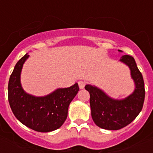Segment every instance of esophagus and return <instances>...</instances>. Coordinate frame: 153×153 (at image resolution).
<instances>
[{
    "mask_svg": "<svg viewBox=\"0 0 153 153\" xmlns=\"http://www.w3.org/2000/svg\"><path fill=\"white\" fill-rule=\"evenodd\" d=\"M78 83H79V89H83L84 86H85V85H86V82L83 81H79Z\"/></svg>",
    "mask_w": 153,
    "mask_h": 153,
    "instance_id": "34e87169",
    "label": "esophagus"
}]
</instances>
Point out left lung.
I'll use <instances>...</instances> for the list:
<instances>
[{
	"label": "left lung",
	"instance_id": "left-lung-1",
	"mask_svg": "<svg viewBox=\"0 0 153 153\" xmlns=\"http://www.w3.org/2000/svg\"><path fill=\"white\" fill-rule=\"evenodd\" d=\"M118 51L121 52V50ZM128 66L135 89L122 99L109 97L102 89L87 84L85 89L90 93L91 116L96 126L107 130H118L130 124L140 114L145 101V83L135 59L130 55H122L119 60Z\"/></svg>",
	"mask_w": 153,
	"mask_h": 153
}]
</instances>
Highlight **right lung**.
I'll use <instances>...</instances> for the list:
<instances>
[{
  "instance_id": "obj_1",
  "label": "right lung",
  "mask_w": 153,
  "mask_h": 153,
  "mask_svg": "<svg viewBox=\"0 0 153 153\" xmlns=\"http://www.w3.org/2000/svg\"><path fill=\"white\" fill-rule=\"evenodd\" d=\"M26 54L16 64L8 81V102L13 114L23 125L40 133H48L62 126L70 103L78 94V83L67 88H58L48 95L34 96L24 91L20 82Z\"/></svg>"
}]
</instances>
